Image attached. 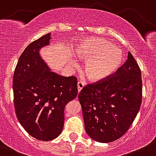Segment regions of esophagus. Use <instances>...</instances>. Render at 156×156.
<instances>
[{
    "label": "esophagus",
    "mask_w": 156,
    "mask_h": 156,
    "mask_svg": "<svg viewBox=\"0 0 156 156\" xmlns=\"http://www.w3.org/2000/svg\"><path fill=\"white\" fill-rule=\"evenodd\" d=\"M84 85H85V83H84L83 81L82 80L78 81V83H77V88H78V92H79V93L82 90V89L83 88Z\"/></svg>",
    "instance_id": "esophagus-1"
}]
</instances>
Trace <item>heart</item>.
<instances>
[{
  "label": "heart",
  "mask_w": 156,
  "mask_h": 156,
  "mask_svg": "<svg viewBox=\"0 0 156 156\" xmlns=\"http://www.w3.org/2000/svg\"><path fill=\"white\" fill-rule=\"evenodd\" d=\"M75 55L86 62L84 73L91 81H99L113 74L122 63V53L111 41L96 37L81 40Z\"/></svg>",
  "instance_id": "obj_1"
}]
</instances>
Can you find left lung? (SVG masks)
<instances>
[{
  "label": "left lung",
  "instance_id": "8db88e82",
  "mask_svg": "<svg viewBox=\"0 0 156 156\" xmlns=\"http://www.w3.org/2000/svg\"><path fill=\"white\" fill-rule=\"evenodd\" d=\"M85 129L96 142H111L123 136L134 121L142 97L141 70L130 52L109 77L87 84L79 94Z\"/></svg>",
  "mask_w": 156,
  "mask_h": 156
}]
</instances>
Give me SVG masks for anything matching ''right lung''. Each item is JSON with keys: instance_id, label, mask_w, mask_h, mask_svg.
I'll return each mask as SVG.
<instances>
[{"instance_id": "1", "label": "right lung", "mask_w": 156, "mask_h": 156, "mask_svg": "<svg viewBox=\"0 0 156 156\" xmlns=\"http://www.w3.org/2000/svg\"><path fill=\"white\" fill-rule=\"evenodd\" d=\"M50 33L27 47L13 78L16 115L28 134L41 141L63 131L65 106L78 93L76 76H62L50 69L39 50L49 45Z\"/></svg>"}]
</instances>
